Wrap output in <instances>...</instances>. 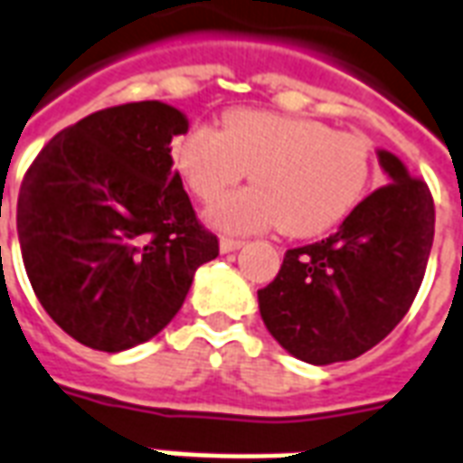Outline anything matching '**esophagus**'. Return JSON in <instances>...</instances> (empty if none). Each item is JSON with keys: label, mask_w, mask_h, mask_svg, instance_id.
<instances>
[{"label": "esophagus", "mask_w": 463, "mask_h": 463, "mask_svg": "<svg viewBox=\"0 0 463 463\" xmlns=\"http://www.w3.org/2000/svg\"><path fill=\"white\" fill-rule=\"evenodd\" d=\"M245 245V241H238V238H221V252H235Z\"/></svg>", "instance_id": "obj_1"}]
</instances>
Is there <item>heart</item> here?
Returning <instances> with one entry per match:
<instances>
[{"mask_svg":"<svg viewBox=\"0 0 463 463\" xmlns=\"http://www.w3.org/2000/svg\"><path fill=\"white\" fill-rule=\"evenodd\" d=\"M171 162L191 194L213 201L245 176L255 186L215 201L205 221L225 232L282 228L326 232L351 213L371 179V145L324 122L235 109L222 129L196 125L171 142Z\"/></svg>","mask_w":463,"mask_h":463,"instance_id":"b5f03b06","label":"heart"}]
</instances>
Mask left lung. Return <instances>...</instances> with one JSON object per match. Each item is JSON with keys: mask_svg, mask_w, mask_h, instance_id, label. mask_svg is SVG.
<instances>
[{"mask_svg": "<svg viewBox=\"0 0 463 463\" xmlns=\"http://www.w3.org/2000/svg\"><path fill=\"white\" fill-rule=\"evenodd\" d=\"M388 184L326 241L287 250L258 292L260 317L287 354L311 365L354 361L402 321L434 241V201L400 156L378 149Z\"/></svg>", "mask_w": 463, "mask_h": 463, "instance_id": "8db88e82", "label": "left lung"}]
</instances>
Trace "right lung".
<instances>
[{"mask_svg":"<svg viewBox=\"0 0 463 463\" xmlns=\"http://www.w3.org/2000/svg\"><path fill=\"white\" fill-rule=\"evenodd\" d=\"M188 118L145 100L92 112L58 132L24 176L16 231L26 275L78 344L119 354L176 317L196 269L218 258L171 139Z\"/></svg>","mask_w":463,"mask_h":463,"instance_id":"1","label":"right lung"}]
</instances>
